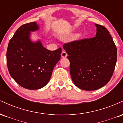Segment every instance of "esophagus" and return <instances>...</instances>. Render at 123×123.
<instances>
[{
  "instance_id": "obj_1",
  "label": "esophagus",
  "mask_w": 123,
  "mask_h": 123,
  "mask_svg": "<svg viewBox=\"0 0 123 123\" xmlns=\"http://www.w3.org/2000/svg\"><path fill=\"white\" fill-rule=\"evenodd\" d=\"M67 57V53H66V51L65 50H63L61 53V57L62 58H66Z\"/></svg>"
}]
</instances>
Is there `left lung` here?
I'll list each match as a JSON object with an SVG mask.
<instances>
[{
	"label": "left lung",
	"instance_id": "1",
	"mask_svg": "<svg viewBox=\"0 0 123 123\" xmlns=\"http://www.w3.org/2000/svg\"><path fill=\"white\" fill-rule=\"evenodd\" d=\"M95 37L65 43L70 73L78 88L86 91L104 87L111 80L117 61V48L105 26L96 24Z\"/></svg>",
	"mask_w": 123,
	"mask_h": 123
}]
</instances>
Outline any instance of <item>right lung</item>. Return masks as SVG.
I'll list each match as a JSON object with an SVG mask.
<instances>
[{"instance_id":"add662e5","label":"right lung","mask_w":123,"mask_h":123,"mask_svg":"<svg viewBox=\"0 0 123 123\" xmlns=\"http://www.w3.org/2000/svg\"><path fill=\"white\" fill-rule=\"evenodd\" d=\"M39 28L35 22L22 25L10 39L7 50L10 74L19 86L28 90H37L47 84L62 52L61 47L50 51L40 41L33 43L30 40V32Z\"/></svg>"}]
</instances>
